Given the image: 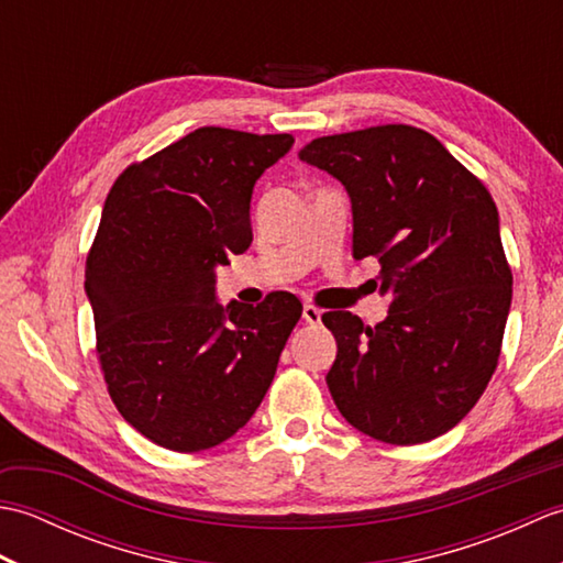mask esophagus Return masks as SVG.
<instances>
[{"instance_id": "1", "label": "esophagus", "mask_w": 563, "mask_h": 563, "mask_svg": "<svg viewBox=\"0 0 563 563\" xmlns=\"http://www.w3.org/2000/svg\"><path fill=\"white\" fill-rule=\"evenodd\" d=\"M302 319L307 321V324H319V321H321V309L314 307V305H305L302 307Z\"/></svg>"}]
</instances>
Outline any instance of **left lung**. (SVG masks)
Instances as JSON below:
<instances>
[{
  "label": "left lung",
  "mask_w": 563,
  "mask_h": 563,
  "mask_svg": "<svg viewBox=\"0 0 563 563\" xmlns=\"http://www.w3.org/2000/svg\"><path fill=\"white\" fill-rule=\"evenodd\" d=\"M300 159L349 190L353 256H377L379 292L391 295L377 327L351 312L321 317L339 345L333 401L389 445L448 433L494 375L512 300L492 194L413 125L317 137Z\"/></svg>",
  "instance_id": "left-lung-1"
}]
</instances>
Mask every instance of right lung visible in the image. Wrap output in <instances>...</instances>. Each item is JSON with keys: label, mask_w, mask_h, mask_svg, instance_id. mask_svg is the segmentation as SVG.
<instances>
[{"label": "right lung", "mask_w": 563, "mask_h": 563, "mask_svg": "<svg viewBox=\"0 0 563 563\" xmlns=\"http://www.w3.org/2000/svg\"><path fill=\"white\" fill-rule=\"evenodd\" d=\"M292 142L198 128L130 164L106 198L84 273L97 355L115 409L166 450H210L246 426L302 317L290 292L214 300V268L254 239V184Z\"/></svg>", "instance_id": "add662e5"}]
</instances>
